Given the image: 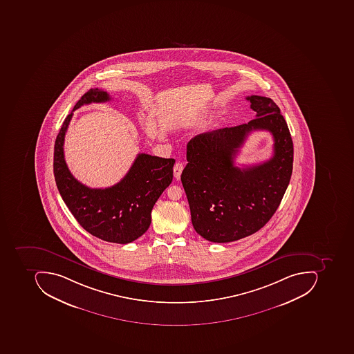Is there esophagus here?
<instances>
[{
	"instance_id": "obj_1",
	"label": "esophagus",
	"mask_w": 354,
	"mask_h": 354,
	"mask_svg": "<svg viewBox=\"0 0 354 354\" xmlns=\"http://www.w3.org/2000/svg\"><path fill=\"white\" fill-rule=\"evenodd\" d=\"M183 169H184V166H183L182 162H178L174 167V176L176 180H180V174H182Z\"/></svg>"
}]
</instances>
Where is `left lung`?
Masks as SVG:
<instances>
[{
	"instance_id": "obj_1",
	"label": "left lung",
	"mask_w": 354,
	"mask_h": 354,
	"mask_svg": "<svg viewBox=\"0 0 354 354\" xmlns=\"http://www.w3.org/2000/svg\"><path fill=\"white\" fill-rule=\"evenodd\" d=\"M257 118L245 124L196 135L187 144L180 180L196 233L213 243L252 235L271 219L288 187L294 144L280 109L270 97L251 95ZM274 136L270 160L241 169L233 160L253 130Z\"/></svg>"
}]
</instances>
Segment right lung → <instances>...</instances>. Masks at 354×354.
Returning <instances> with one entry per match:
<instances>
[{
  "instance_id": "right-lung-1",
  "label": "right lung",
  "mask_w": 354,
  "mask_h": 354,
  "mask_svg": "<svg viewBox=\"0 0 354 354\" xmlns=\"http://www.w3.org/2000/svg\"><path fill=\"white\" fill-rule=\"evenodd\" d=\"M111 100L101 89L88 91L66 117L54 146V176L58 192L82 227L102 241L130 243L146 233L155 202L174 178V158L137 155L124 178L111 187L89 188L72 176L66 164L64 141L73 111L82 105Z\"/></svg>"
}]
</instances>
